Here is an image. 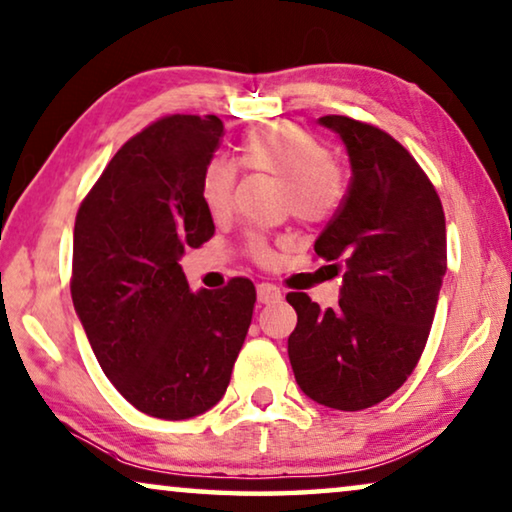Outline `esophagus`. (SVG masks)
<instances>
[{"mask_svg": "<svg viewBox=\"0 0 512 512\" xmlns=\"http://www.w3.org/2000/svg\"><path fill=\"white\" fill-rule=\"evenodd\" d=\"M256 295H258V302H261V305H272V302L281 300V291L272 284H258Z\"/></svg>", "mask_w": 512, "mask_h": 512, "instance_id": "1", "label": "esophagus"}]
</instances>
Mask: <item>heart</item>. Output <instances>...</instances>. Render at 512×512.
I'll list each match as a JSON object with an SVG mask.
<instances>
[{
    "instance_id": "obj_1",
    "label": "heart",
    "mask_w": 512,
    "mask_h": 512,
    "mask_svg": "<svg viewBox=\"0 0 512 512\" xmlns=\"http://www.w3.org/2000/svg\"><path fill=\"white\" fill-rule=\"evenodd\" d=\"M240 161L249 170L270 175L286 184V203L293 217L307 224L328 219L342 203L344 173L330 159L325 145L309 131L293 124H265L251 129L240 143ZM238 170L226 159H214L203 173V201L214 217H226L233 205ZM258 261H270V249L261 238H251Z\"/></svg>"
}]
</instances>
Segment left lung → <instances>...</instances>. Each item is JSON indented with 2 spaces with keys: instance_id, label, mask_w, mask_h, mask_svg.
<instances>
[{
  "instance_id": "left-lung-1",
  "label": "left lung",
  "mask_w": 512,
  "mask_h": 512,
  "mask_svg": "<svg viewBox=\"0 0 512 512\" xmlns=\"http://www.w3.org/2000/svg\"><path fill=\"white\" fill-rule=\"evenodd\" d=\"M318 124L337 133L351 164L344 203L314 242L342 288L335 309L307 293L286 295L298 314L288 360L309 399L360 411L390 397L418 365L446 274V217L395 138L344 115Z\"/></svg>"
}]
</instances>
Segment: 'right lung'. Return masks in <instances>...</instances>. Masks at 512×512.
<instances>
[{
	"instance_id": "right-lung-1",
	"label": "right lung",
	"mask_w": 512,
	"mask_h": 512,
	"mask_svg": "<svg viewBox=\"0 0 512 512\" xmlns=\"http://www.w3.org/2000/svg\"><path fill=\"white\" fill-rule=\"evenodd\" d=\"M217 115H173L124 143L73 228L71 298L103 374L138 411L187 420L224 397L256 288L191 291L180 258L214 235L203 173Z\"/></svg>"
}]
</instances>
